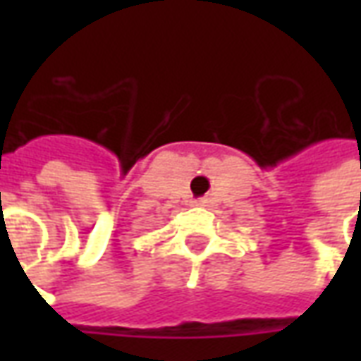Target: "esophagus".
I'll return each mask as SVG.
<instances>
[{
	"instance_id": "esophagus-1",
	"label": "esophagus",
	"mask_w": 361,
	"mask_h": 361,
	"mask_svg": "<svg viewBox=\"0 0 361 361\" xmlns=\"http://www.w3.org/2000/svg\"><path fill=\"white\" fill-rule=\"evenodd\" d=\"M207 203H209L207 199H195V201H191V204H193V207H204Z\"/></svg>"
}]
</instances>
